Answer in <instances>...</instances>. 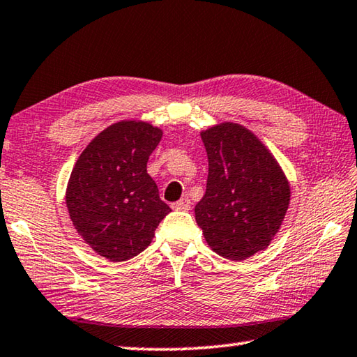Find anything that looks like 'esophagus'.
Returning a JSON list of instances; mask_svg holds the SVG:
<instances>
[{"instance_id":"obj_1","label":"esophagus","mask_w":357,"mask_h":357,"mask_svg":"<svg viewBox=\"0 0 357 357\" xmlns=\"http://www.w3.org/2000/svg\"><path fill=\"white\" fill-rule=\"evenodd\" d=\"M172 208L174 211H189L190 209V200L187 197L185 198H181L179 202L172 204Z\"/></svg>"}]
</instances>
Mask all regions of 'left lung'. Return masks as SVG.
<instances>
[{
    "label": "left lung",
    "mask_w": 357,
    "mask_h": 357,
    "mask_svg": "<svg viewBox=\"0 0 357 357\" xmlns=\"http://www.w3.org/2000/svg\"><path fill=\"white\" fill-rule=\"evenodd\" d=\"M206 192L195 219L217 255L233 261L266 249L289 204V184L274 155L250 130L223 123L202 132Z\"/></svg>",
    "instance_id": "1"
}]
</instances>
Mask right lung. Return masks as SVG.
Masks as SVG:
<instances>
[{"instance_id": "obj_1", "label": "right lung", "mask_w": 357, "mask_h": 357, "mask_svg": "<svg viewBox=\"0 0 357 357\" xmlns=\"http://www.w3.org/2000/svg\"><path fill=\"white\" fill-rule=\"evenodd\" d=\"M160 138L162 130L148 123L121 121L88 144L70 173L66 203L72 223L110 261L142 253L172 211L146 172Z\"/></svg>"}]
</instances>
